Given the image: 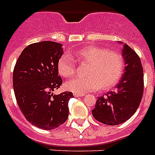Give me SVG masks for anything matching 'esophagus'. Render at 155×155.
<instances>
[{"label":"esophagus","instance_id":"1","mask_svg":"<svg viewBox=\"0 0 155 155\" xmlns=\"http://www.w3.org/2000/svg\"><path fill=\"white\" fill-rule=\"evenodd\" d=\"M84 95V94H81V93H74V96L75 97H82Z\"/></svg>","mask_w":155,"mask_h":155}]
</instances>
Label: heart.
<instances>
[{
  "label": "heart",
  "instance_id": "b5f03b06",
  "mask_svg": "<svg viewBox=\"0 0 155 155\" xmlns=\"http://www.w3.org/2000/svg\"><path fill=\"white\" fill-rule=\"evenodd\" d=\"M75 56L81 65H87L84 78H75L66 84L67 88L75 93L107 90L119 81L124 68V60L116 51H110L97 46H85L78 49ZM57 68L65 78H71L76 73L75 61L68 55L59 59Z\"/></svg>",
  "mask_w": 155,
  "mask_h": 155
}]
</instances>
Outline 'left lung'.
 Returning a JSON list of instances; mask_svg holds the SVG:
<instances>
[{"instance_id":"left-lung-1","label":"left lung","mask_w":155,"mask_h":155,"mask_svg":"<svg viewBox=\"0 0 155 155\" xmlns=\"http://www.w3.org/2000/svg\"><path fill=\"white\" fill-rule=\"evenodd\" d=\"M125 72L113 91L99 97L92 110L97 121L114 126L130 119L135 113L143 95V68L140 58L128 46L123 45Z\"/></svg>"}]
</instances>
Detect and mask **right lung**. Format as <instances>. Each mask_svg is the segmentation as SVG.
<instances>
[{"instance_id":"obj_1","label":"right lung","mask_w":155,"mask_h":155,"mask_svg":"<svg viewBox=\"0 0 155 155\" xmlns=\"http://www.w3.org/2000/svg\"><path fill=\"white\" fill-rule=\"evenodd\" d=\"M63 45L53 41L25 48L13 70V89L19 107L28 121L44 130L56 129L68 119L69 91L54 95L63 80L57 68Z\"/></svg>"}]
</instances>
